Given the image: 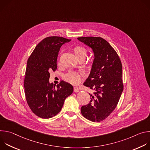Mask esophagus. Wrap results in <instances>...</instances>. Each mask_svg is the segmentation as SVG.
I'll return each mask as SVG.
<instances>
[{
    "label": "esophagus",
    "instance_id": "1",
    "mask_svg": "<svg viewBox=\"0 0 150 150\" xmlns=\"http://www.w3.org/2000/svg\"><path fill=\"white\" fill-rule=\"evenodd\" d=\"M74 91L75 93H78V92L79 91V88L77 87H75L74 88Z\"/></svg>",
    "mask_w": 150,
    "mask_h": 150
}]
</instances>
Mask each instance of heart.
<instances>
[{
  "mask_svg": "<svg viewBox=\"0 0 150 150\" xmlns=\"http://www.w3.org/2000/svg\"><path fill=\"white\" fill-rule=\"evenodd\" d=\"M73 52L78 59H84L87 54V50L82 46L78 45L73 48ZM66 79L72 83H78L81 80V73L70 71L65 76Z\"/></svg>",
  "mask_w": 150,
  "mask_h": 150,
  "instance_id": "obj_1",
  "label": "heart"
}]
</instances>
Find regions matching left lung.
<instances>
[{"instance_id": "obj_1", "label": "left lung", "mask_w": 150, "mask_h": 150, "mask_svg": "<svg viewBox=\"0 0 150 150\" xmlns=\"http://www.w3.org/2000/svg\"><path fill=\"white\" fill-rule=\"evenodd\" d=\"M78 40L91 47L94 54L90 74L83 85L95 92L90 94V103L82 105L81 112L87 119L99 122L115 109L123 90L122 63L115 50L103 38L83 37Z\"/></svg>"}]
</instances>
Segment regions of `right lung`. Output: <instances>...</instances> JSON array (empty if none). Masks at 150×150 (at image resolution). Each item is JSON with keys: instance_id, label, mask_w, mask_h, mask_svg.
Wrapping results in <instances>:
<instances>
[{"instance_id": "add662e5", "label": "right lung", "mask_w": 150, "mask_h": 150, "mask_svg": "<svg viewBox=\"0 0 150 150\" xmlns=\"http://www.w3.org/2000/svg\"><path fill=\"white\" fill-rule=\"evenodd\" d=\"M71 40L48 37L36 46L29 57L24 79L27 102L37 116L49 119L61 110L64 101L74 91L72 85L61 81L56 87L49 82L50 72L57 69V58L61 46Z\"/></svg>"}]
</instances>
